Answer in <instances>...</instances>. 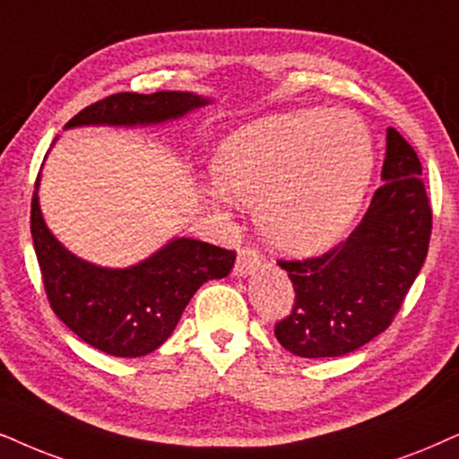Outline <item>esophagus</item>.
I'll list each match as a JSON object with an SVG mask.
<instances>
[{
    "mask_svg": "<svg viewBox=\"0 0 459 459\" xmlns=\"http://www.w3.org/2000/svg\"><path fill=\"white\" fill-rule=\"evenodd\" d=\"M260 263H263V258H260V254L256 252V249L243 247L241 252H239V256H237L233 275H235V277H247V275H252V273L256 271L258 266H260Z\"/></svg>",
    "mask_w": 459,
    "mask_h": 459,
    "instance_id": "esophagus-1",
    "label": "esophagus"
}]
</instances>
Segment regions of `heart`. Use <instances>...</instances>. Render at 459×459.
Masks as SVG:
<instances>
[{
	"mask_svg": "<svg viewBox=\"0 0 459 459\" xmlns=\"http://www.w3.org/2000/svg\"><path fill=\"white\" fill-rule=\"evenodd\" d=\"M375 150L350 109H297L229 135L212 159L213 207H254L260 233L290 256H313L341 241L368 193Z\"/></svg>",
	"mask_w": 459,
	"mask_h": 459,
	"instance_id": "heart-1",
	"label": "heart"
}]
</instances>
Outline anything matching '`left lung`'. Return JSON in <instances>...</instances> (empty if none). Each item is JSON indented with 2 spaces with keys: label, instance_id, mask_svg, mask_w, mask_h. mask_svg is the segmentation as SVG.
<instances>
[{
  "label": "left lung",
  "instance_id": "8db88e82",
  "mask_svg": "<svg viewBox=\"0 0 459 459\" xmlns=\"http://www.w3.org/2000/svg\"><path fill=\"white\" fill-rule=\"evenodd\" d=\"M381 186L347 241L317 258L280 263L294 307L275 326L299 358H339L390 326L428 254L432 212L421 162L396 129L385 133Z\"/></svg>",
  "mask_w": 459,
  "mask_h": 459
}]
</instances>
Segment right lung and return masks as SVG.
<instances>
[{
	"instance_id": "obj_1",
	"label": "right lung",
	"mask_w": 459,
	"mask_h": 459,
	"mask_svg": "<svg viewBox=\"0 0 459 459\" xmlns=\"http://www.w3.org/2000/svg\"><path fill=\"white\" fill-rule=\"evenodd\" d=\"M212 103V97L188 91L118 92L84 108L65 129L159 126ZM39 179L42 171L31 201V237L46 294L59 320L95 350L116 358H139L159 350L196 290L210 280H222L233 269V252L193 237H173L125 269L89 263L52 235L39 207Z\"/></svg>"
}]
</instances>
